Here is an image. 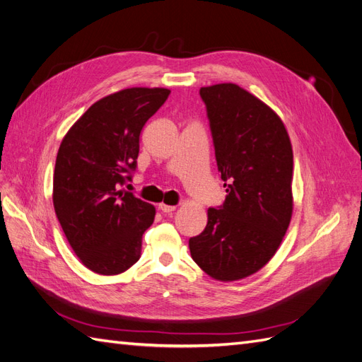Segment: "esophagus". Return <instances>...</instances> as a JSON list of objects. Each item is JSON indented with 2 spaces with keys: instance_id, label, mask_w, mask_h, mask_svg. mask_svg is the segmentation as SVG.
Here are the masks:
<instances>
[{
  "instance_id": "esophagus-1",
  "label": "esophagus",
  "mask_w": 362,
  "mask_h": 362,
  "mask_svg": "<svg viewBox=\"0 0 362 362\" xmlns=\"http://www.w3.org/2000/svg\"><path fill=\"white\" fill-rule=\"evenodd\" d=\"M175 205H168V204H160L158 205V210L161 211V213H164V214H168V213H172V211H175Z\"/></svg>"
}]
</instances>
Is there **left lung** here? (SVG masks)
Instances as JSON below:
<instances>
[{
  "instance_id": "obj_1",
  "label": "left lung",
  "mask_w": 362,
  "mask_h": 362,
  "mask_svg": "<svg viewBox=\"0 0 362 362\" xmlns=\"http://www.w3.org/2000/svg\"><path fill=\"white\" fill-rule=\"evenodd\" d=\"M226 198L189 240L193 261L217 281L254 275L275 255L293 213V149L281 117L233 83L201 87Z\"/></svg>"
}]
</instances>
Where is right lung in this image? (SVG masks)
<instances>
[{
	"label": "right lung",
	"mask_w": 362,
	"mask_h": 362,
	"mask_svg": "<svg viewBox=\"0 0 362 362\" xmlns=\"http://www.w3.org/2000/svg\"><path fill=\"white\" fill-rule=\"evenodd\" d=\"M163 87H131L96 101L63 137L52 202L83 264L119 275L136 264L156 208L119 190L137 168L140 131L168 100Z\"/></svg>",
	"instance_id": "add662e5"
}]
</instances>
